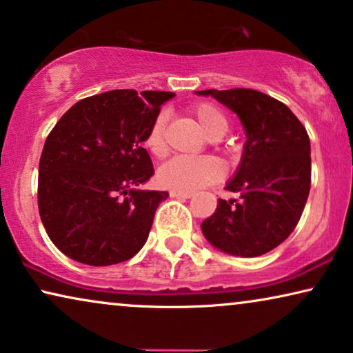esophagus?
<instances>
[{
  "label": "esophagus",
  "mask_w": 353,
  "mask_h": 353,
  "mask_svg": "<svg viewBox=\"0 0 353 353\" xmlns=\"http://www.w3.org/2000/svg\"><path fill=\"white\" fill-rule=\"evenodd\" d=\"M170 196L175 197V199H190L192 196L191 192H178V191H170Z\"/></svg>",
  "instance_id": "esophagus-1"
}]
</instances>
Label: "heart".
<instances>
[{
  "mask_svg": "<svg viewBox=\"0 0 353 353\" xmlns=\"http://www.w3.org/2000/svg\"><path fill=\"white\" fill-rule=\"evenodd\" d=\"M191 114L196 117L207 138L220 139L228 132V119L215 104L201 101L191 105ZM165 125L167 115L163 112L157 114L144 137V148L156 157L163 156L167 151ZM223 176L225 167L220 161L209 156H176L163 163L157 172L159 185L178 192H194L201 188L214 185Z\"/></svg>",
  "mask_w": 353,
  "mask_h": 353,
  "instance_id": "b5f03b06",
  "label": "heart"
}]
</instances>
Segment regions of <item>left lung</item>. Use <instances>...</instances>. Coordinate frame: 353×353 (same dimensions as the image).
<instances>
[{
	"mask_svg": "<svg viewBox=\"0 0 353 353\" xmlns=\"http://www.w3.org/2000/svg\"><path fill=\"white\" fill-rule=\"evenodd\" d=\"M196 93L214 96L238 114L248 138L238 172L225 188L239 192V201L220 199L202 221V233L221 252L259 257L286 241L301 220L312 183L307 130L286 104L260 91Z\"/></svg>",
	"mask_w": 353,
	"mask_h": 353,
	"instance_id": "1",
	"label": "left lung"
}]
</instances>
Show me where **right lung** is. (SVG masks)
I'll return each instance as SVG.
<instances>
[{"label": "right lung", "instance_id": "add662e5", "mask_svg": "<svg viewBox=\"0 0 353 353\" xmlns=\"http://www.w3.org/2000/svg\"><path fill=\"white\" fill-rule=\"evenodd\" d=\"M170 91L114 90L72 105L48 134L38 168V210L67 257L93 267L139 252L167 191L137 190L154 167L141 146Z\"/></svg>", "mask_w": 353, "mask_h": 353}]
</instances>
